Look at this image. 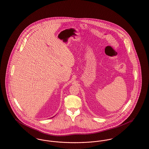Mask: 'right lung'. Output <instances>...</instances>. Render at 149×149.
Returning a JSON list of instances; mask_svg holds the SVG:
<instances>
[{"label": "right lung", "instance_id": "obj_1", "mask_svg": "<svg viewBox=\"0 0 149 149\" xmlns=\"http://www.w3.org/2000/svg\"><path fill=\"white\" fill-rule=\"evenodd\" d=\"M53 117H54V116H53L52 118H53Z\"/></svg>", "mask_w": 149, "mask_h": 149}]
</instances>
